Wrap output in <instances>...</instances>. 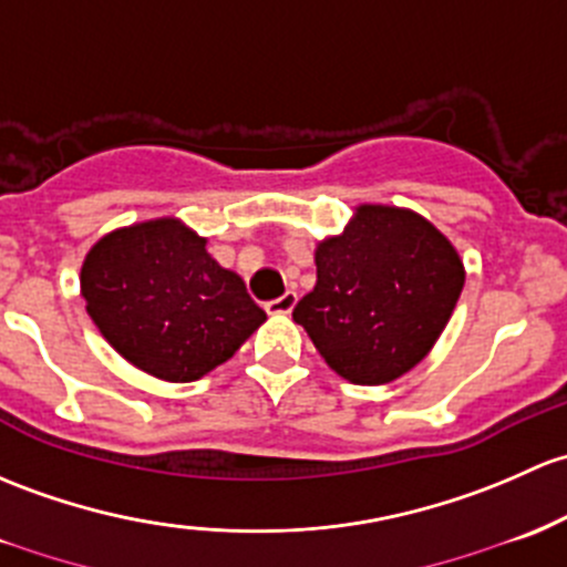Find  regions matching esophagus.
<instances>
[{
    "mask_svg": "<svg viewBox=\"0 0 567 567\" xmlns=\"http://www.w3.org/2000/svg\"><path fill=\"white\" fill-rule=\"evenodd\" d=\"M296 301H299V296H296L293 290H288V293H282V296H279V299L268 301L266 303V312L268 315H290V312H293Z\"/></svg>",
    "mask_w": 567,
    "mask_h": 567,
    "instance_id": "obj_1",
    "label": "esophagus"
}]
</instances>
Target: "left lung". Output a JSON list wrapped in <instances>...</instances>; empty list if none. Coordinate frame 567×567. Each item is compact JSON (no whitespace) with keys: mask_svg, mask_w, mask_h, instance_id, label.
Here are the masks:
<instances>
[{"mask_svg":"<svg viewBox=\"0 0 567 567\" xmlns=\"http://www.w3.org/2000/svg\"><path fill=\"white\" fill-rule=\"evenodd\" d=\"M318 282L296 303L326 363L355 385L402 378L434 348L464 288L456 247L410 208L361 204L315 247Z\"/></svg>","mask_w":567,"mask_h":567,"instance_id":"obj_1","label":"left lung"}]
</instances>
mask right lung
<instances>
[{"mask_svg": "<svg viewBox=\"0 0 567 567\" xmlns=\"http://www.w3.org/2000/svg\"><path fill=\"white\" fill-rule=\"evenodd\" d=\"M81 296L105 342L168 383H193L234 359L266 320L244 279L176 217L100 238L83 258Z\"/></svg>", "mask_w": 567, "mask_h": 567, "instance_id": "right-lung-1", "label": "right lung"}]
</instances>
